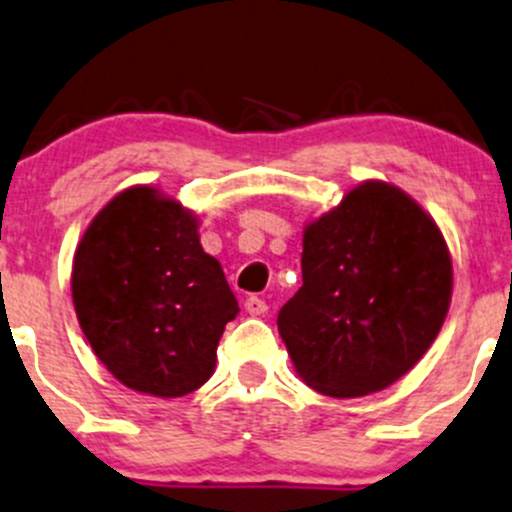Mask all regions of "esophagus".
Wrapping results in <instances>:
<instances>
[{
    "instance_id": "34e87169",
    "label": "esophagus",
    "mask_w": 512,
    "mask_h": 512,
    "mask_svg": "<svg viewBox=\"0 0 512 512\" xmlns=\"http://www.w3.org/2000/svg\"><path fill=\"white\" fill-rule=\"evenodd\" d=\"M244 308H246V313H249V315H263V313H268L266 300L258 298V295H251V298H246Z\"/></svg>"
}]
</instances>
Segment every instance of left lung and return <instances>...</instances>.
<instances>
[{"label": "left lung", "instance_id": "8db88e82", "mask_svg": "<svg viewBox=\"0 0 512 512\" xmlns=\"http://www.w3.org/2000/svg\"><path fill=\"white\" fill-rule=\"evenodd\" d=\"M303 286L278 313L295 372L350 399L404 377L439 335L453 266L436 221L394 184L367 179L303 229Z\"/></svg>", "mask_w": 512, "mask_h": 512}]
</instances>
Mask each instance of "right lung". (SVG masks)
I'll return each instance as SVG.
<instances>
[{
	"label": "right lung",
	"instance_id": "obj_1",
	"mask_svg": "<svg viewBox=\"0 0 512 512\" xmlns=\"http://www.w3.org/2000/svg\"><path fill=\"white\" fill-rule=\"evenodd\" d=\"M71 295L83 335L120 384L184 397L214 374L239 303L199 244L192 209L150 184L115 194L78 241Z\"/></svg>",
	"mask_w": 512,
	"mask_h": 512
}]
</instances>
